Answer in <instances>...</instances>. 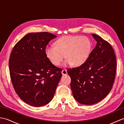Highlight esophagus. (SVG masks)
Listing matches in <instances>:
<instances>
[{
    "label": "esophagus",
    "mask_w": 124,
    "mask_h": 124,
    "mask_svg": "<svg viewBox=\"0 0 124 124\" xmlns=\"http://www.w3.org/2000/svg\"><path fill=\"white\" fill-rule=\"evenodd\" d=\"M61 72H62V74L63 75H66L67 74V70L65 69H63V70H62Z\"/></svg>",
    "instance_id": "1"
}]
</instances>
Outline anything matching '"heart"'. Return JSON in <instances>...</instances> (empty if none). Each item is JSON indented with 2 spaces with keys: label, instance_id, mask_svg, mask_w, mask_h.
<instances>
[{
  "label": "heart",
  "instance_id": "heart-1",
  "mask_svg": "<svg viewBox=\"0 0 124 124\" xmlns=\"http://www.w3.org/2000/svg\"><path fill=\"white\" fill-rule=\"evenodd\" d=\"M92 45L90 39L80 36H67L58 39L55 46L49 45L45 49L47 57L53 64L59 65L65 57L63 64L68 67L73 64L79 67L85 63L90 55Z\"/></svg>",
  "mask_w": 124,
  "mask_h": 124
}]
</instances>
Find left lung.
I'll return each instance as SVG.
<instances>
[{
	"mask_svg": "<svg viewBox=\"0 0 124 124\" xmlns=\"http://www.w3.org/2000/svg\"><path fill=\"white\" fill-rule=\"evenodd\" d=\"M92 36L96 45L86 62L68 70L73 97L85 105L95 104L109 93L116 72V57L112 47L101 37Z\"/></svg>",
	"mask_w": 124,
	"mask_h": 124,
	"instance_id": "obj_1",
	"label": "left lung"
}]
</instances>
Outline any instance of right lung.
<instances>
[{
  "mask_svg": "<svg viewBox=\"0 0 124 124\" xmlns=\"http://www.w3.org/2000/svg\"><path fill=\"white\" fill-rule=\"evenodd\" d=\"M51 33L26 35L13 48L9 60L10 79L20 98L31 106L39 107L53 99L62 77V71L47 57L45 49Z\"/></svg>",
  "mask_w": 124,
  "mask_h": 124,
  "instance_id": "1",
  "label": "right lung"
}]
</instances>
